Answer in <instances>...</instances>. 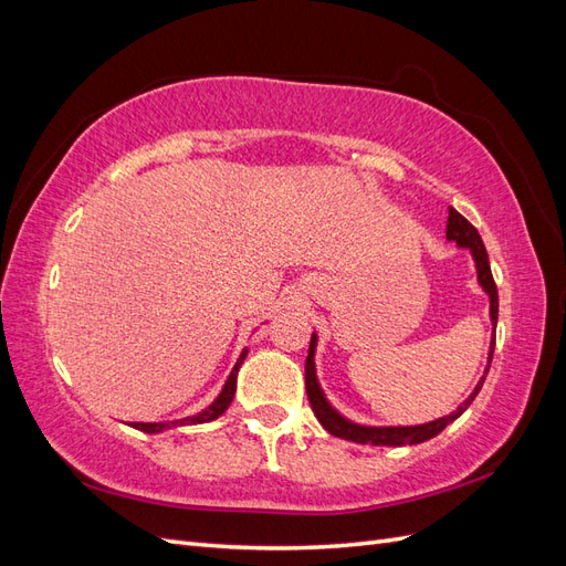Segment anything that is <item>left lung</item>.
I'll return each instance as SVG.
<instances>
[{
  "instance_id": "8db88e82",
  "label": "left lung",
  "mask_w": 566,
  "mask_h": 566,
  "mask_svg": "<svg viewBox=\"0 0 566 566\" xmlns=\"http://www.w3.org/2000/svg\"><path fill=\"white\" fill-rule=\"evenodd\" d=\"M447 238H449V241H455L458 248H468L472 252V260H474V266H476V281H479V285L484 287V293L491 300V323H493V331H495V323H499V290H495V283H493V276H491V264H489L486 248L482 243V235H479V231L458 210L449 208ZM316 342H318V337L314 333L312 342H310V356H306V364H304L306 397H310L314 416L318 418V422L325 427V430H328L333 437L356 441V443H373V447H406V443H408V447H413V443H422L427 439H432L449 422H453L458 416L465 413L468 406L474 401L479 389H482V385L486 380V375H482V380L476 382V387H474L470 397L462 401V406H458L455 413H451L447 418H439V420L424 422V424H410V427L356 424V422L347 420L345 416H339L337 410L328 403V399H325V394H323V389L318 385V378H316V366H314ZM493 349H495V337H491L489 366H491V358H493ZM489 366H486V373H489Z\"/></svg>"
}]
</instances>
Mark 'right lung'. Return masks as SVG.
<instances>
[{"instance_id":"1","label":"right lung","mask_w":566,"mask_h":566,"mask_svg":"<svg viewBox=\"0 0 566 566\" xmlns=\"http://www.w3.org/2000/svg\"><path fill=\"white\" fill-rule=\"evenodd\" d=\"M245 356H248V349H243V354L238 356V361H235V366H233L231 375L227 378L224 387H221L219 397H217L208 408L200 410V413H196V416H188V418H181V420H175V422H132V427H134V430H142V432H148V434H156V432L169 430V427H179V424H200V422H210V420L219 418V416L224 413V410L231 406V401H233L238 368H241V364L245 361Z\"/></svg>"}]
</instances>
